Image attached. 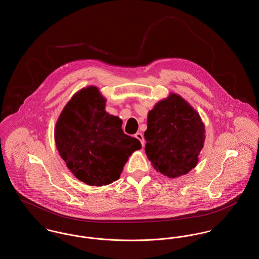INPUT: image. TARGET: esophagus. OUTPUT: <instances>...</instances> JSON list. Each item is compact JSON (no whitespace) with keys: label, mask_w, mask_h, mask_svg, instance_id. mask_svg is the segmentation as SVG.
Masks as SVG:
<instances>
[{"label":"esophagus","mask_w":259,"mask_h":259,"mask_svg":"<svg viewBox=\"0 0 259 259\" xmlns=\"http://www.w3.org/2000/svg\"><path fill=\"white\" fill-rule=\"evenodd\" d=\"M135 137L141 142V144H142V146L144 147L145 146V140H144V136L142 133H136Z\"/></svg>","instance_id":"1"}]
</instances>
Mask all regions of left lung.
Here are the masks:
<instances>
[{
  "label": "left lung",
  "mask_w": 259,
  "mask_h": 259,
  "mask_svg": "<svg viewBox=\"0 0 259 259\" xmlns=\"http://www.w3.org/2000/svg\"><path fill=\"white\" fill-rule=\"evenodd\" d=\"M204 133L197 111L181 96L171 94L148 112L146 153L157 172L178 178L196 166Z\"/></svg>",
  "instance_id": "1"
}]
</instances>
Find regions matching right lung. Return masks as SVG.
Here are the masks:
<instances>
[{
  "label": "right lung",
  "instance_id": "1",
  "mask_svg": "<svg viewBox=\"0 0 259 259\" xmlns=\"http://www.w3.org/2000/svg\"><path fill=\"white\" fill-rule=\"evenodd\" d=\"M98 88L81 89L65 106L55 127V143L62 159L74 177L92 186L119 179L128 157L142 148L126 135L122 121L105 111Z\"/></svg>",
  "mask_w": 259,
  "mask_h": 259
}]
</instances>
